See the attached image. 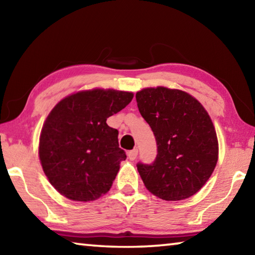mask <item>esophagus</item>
Instances as JSON below:
<instances>
[{"label": "esophagus", "mask_w": 255, "mask_h": 255, "mask_svg": "<svg viewBox=\"0 0 255 255\" xmlns=\"http://www.w3.org/2000/svg\"><path fill=\"white\" fill-rule=\"evenodd\" d=\"M137 155H138V149L135 148L132 150H129V152L127 153V156L128 158L130 159V161H135V159L137 158Z\"/></svg>", "instance_id": "1"}]
</instances>
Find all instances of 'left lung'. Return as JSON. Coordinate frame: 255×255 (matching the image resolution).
<instances>
[{"instance_id":"8db88e82","label":"left lung","mask_w":255,"mask_h":255,"mask_svg":"<svg viewBox=\"0 0 255 255\" xmlns=\"http://www.w3.org/2000/svg\"><path fill=\"white\" fill-rule=\"evenodd\" d=\"M136 101L157 145L152 164H137L145 187L166 201L193 196L218 159L217 135L208 112L187 92L163 86L141 90Z\"/></svg>"}]
</instances>
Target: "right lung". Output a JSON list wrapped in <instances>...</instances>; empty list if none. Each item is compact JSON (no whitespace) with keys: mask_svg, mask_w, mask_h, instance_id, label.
Masks as SVG:
<instances>
[{"mask_svg":"<svg viewBox=\"0 0 255 255\" xmlns=\"http://www.w3.org/2000/svg\"><path fill=\"white\" fill-rule=\"evenodd\" d=\"M131 92L94 89L59 101L42 126L39 158L50 184L74 201H91L109 191L126 153L118 130L107 125L132 100Z\"/></svg>","mask_w":255,"mask_h":255,"instance_id":"add662e5","label":"right lung"}]
</instances>
